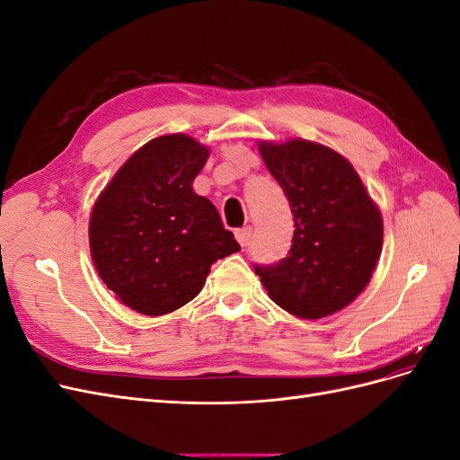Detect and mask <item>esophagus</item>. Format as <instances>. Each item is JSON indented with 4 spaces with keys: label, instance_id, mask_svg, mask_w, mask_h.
<instances>
[{
    "label": "esophagus",
    "instance_id": "1",
    "mask_svg": "<svg viewBox=\"0 0 460 460\" xmlns=\"http://www.w3.org/2000/svg\"><path fill=\"white\" fill-rule=\"evenodd\" d=\"M252 234H253V228H252V226L238 228V230H235V240H238L242 245H247L249 240H252Z\"/></svg>",
    "mask_w": 460,
    "mask_h": 460
}]
</instances>
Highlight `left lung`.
Returning <instances> with one entry per match:
<instances>
[{
  "label": "left lung",
  "instance_id": "obj_1",
  "mask_svg": "<svg viewBox=\"0 0 460 460\" xmlns=\"http://www.w3.org/2000/svg\"><path fill=\"white\" fill-rule=\"evenodd\" d=\"M269 172L294 215L288 257L255 264L269 297L291 314L316 320L363 291L382 253L384 222L351 163L307 140L259 142Z\"/></svg>",
  "mask_w": 460,
  "mask_h": 460
}]
</instances>
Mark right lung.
Returning a JSON list of instances; mask_svg holds the SVG:
<instances>
[{"mask_svg": "<svg viewBox=\"0 0 460 460\" xmlns=\"http://www.w3.org/2000/svg\"><path fill=\"white\" fill-rule=\"evenodd\" d=\"M208 149L186 134L159 136L124 163L97 198L90 252L127 307L161 316L196 297L211 264L240 252L217 207L191 190Z\"/></svg>", "mask_w": 460, "mask_h": 460, "instance_id": "1", "label": "right lung"}]
</instances>
